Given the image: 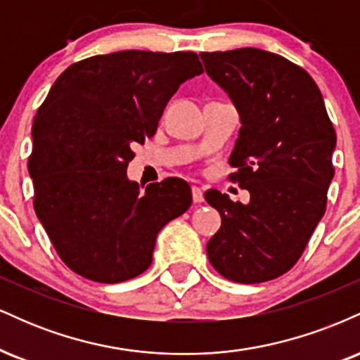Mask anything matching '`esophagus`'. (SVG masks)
Masks as SVG:
<instances>
[{"label":"esophagus","mask_w":360,"mask_h":360,"mask_svg":"<svg viewBox=\"0 0 360 360\" xmlns=\"http://www.w3.org/2000/svg\"><path fill=\"white\" fill-rule=\"evenodd\" d=\"M191 194H193L194 203H203V201H205L203 191H201L200 188H196V186H193V188H191Z\"/></svg>","instance_id":"obj_1"}]
</instances>
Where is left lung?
Segmentation results:
<instances>
[{
  "label": "left lung",
  "mask_w": 360,
  "mask_h": 360,
  "mask_svg": "<svg viewBox=\"0 0 360 360\" xmlns=\"http://www.w3.org/2000/svg\"><path fill=\"white\" fill-rule=\"evenodd\" d=\"M200 56L240 113L229 179L250 193L249 205L205 194L221 217L206 252L225 279L266 283L298 262L325 214L335 128L313 77L283 56L254 47Z\"/></svg>",
  "instance_id": "8db88e82"
}]
</instances>
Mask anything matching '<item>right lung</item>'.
<instances>
[{
	"label": "right lung",
	"instance_id": "add662e5",
	"mask_svg": "<svg viewBox=\"0 0 360 360\" xmlns=\"http://www.w3.org/2000/svg\"><path fill=\"white\" fill-rule=\"evenodd\" d=\"M201 72L196 52L122 51L74 62L53 82L32 125L28 172L37 217L76 274L137 278L159 230L191 206L186 181L167 177L142 193L127 166L181 82Z\"/></svg>",
	"mask_w": 360,
	"mask_h": 360
}]
</instances>
